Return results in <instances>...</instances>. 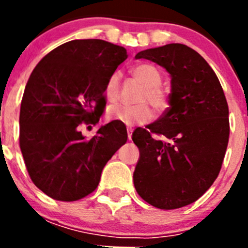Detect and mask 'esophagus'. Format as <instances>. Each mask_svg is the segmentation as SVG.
<instances>
[{"mask_svg":"<svg viewBox=\"0 0 248 248\" xmlns=\"http://www.w3.org/2000/svg\"><path fill=\"white\" fill-rule=\"evenodd\" d=\"M126 131H128V138H129V140H130L131 139V133H133V129L126 128Z\"/></svg>","mask_w":248,"mask_h":248,"instance_id":"1","label":"esophagus"}]
</instances>
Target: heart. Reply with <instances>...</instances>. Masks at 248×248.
Masks as SVG:
<instances>
[{
    "label": "heart",
    "mask_w": 248,
    "mask_h": 248,
    "mask_svg": "<svg viewBox=\"0 0 248 248\" xmlns=\"http://www.w3.org/2000/svg\"><path fill=\"white\" fill-rule=\"evenodd\" d=\"M131 74L144 85V89L140 92L137 99L139 103L135 105L115 104L109 107L107 110V117L109 119L129 126L141 125L153 119V110L148 104H150L156 113H163L169 105L168 93L160 87L161 74L156 67L141 63L131 68ZM119 84V73L110 74L104 88L105 98L108 102L114 103L118 100Z\"/></svg>",
    "instance_id": "b5f03b06"
}]
</instances>
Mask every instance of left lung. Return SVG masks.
I'll return each instance as SVG.
<instances>
[{
  "instance_id": "left-lung-1",
  "label": "left lung",
  "mask_w": 248,
  "mask_h": 248,
  "mask_svg": "<svg viewBox=\"0 0 248 248\" xmlns=\"http://www.w3.org/2000/svg\"><path fill=\"white\" fill-rule=\"evenodd\" d=\"M135 58L165 68L171 93L165 113L133 133L140 153L134 186L157 209L184 207L201 198L220 172L229 143V105L217 76L192 48L171 43Z\"/></svg>"
}]
</instances>
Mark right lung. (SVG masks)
<instances>
[{"mask_svg": "<svg viewBox=\"0 0 248 248\" xmlns=\"http://www.w3.org/2000/svg\"><path fill=\"white\" fill-rule=\"evenodd\" d=\"M126 49L102 39H74L36 65L22 98L19 146L34 185L49 198L77 201L97 189L103 169L126 143L125 125L110 122L92 139L79 126L97 124L104 88Z\"/></svg>", "mask_w": 248, "mask_h": 248, "instance_id": "obj_1", "label": "right lung"}]
</instances>
